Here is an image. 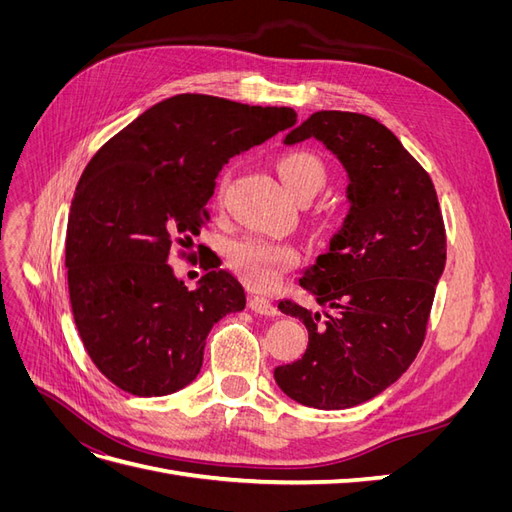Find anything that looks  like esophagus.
<instances>
[{
  "label": "esophagus",
  "mask_w": 512,
  "mask_h": 512,
  "mask_svg": "<svg viewBox=\"0 0 512 512\" xmlns=\"http://www.w3.org/2000/svg\"><path fill=\"white\" fill-rule=\"evenodd\" d=\"M247 305H250V309H252L254 314H260V316H275L277 314L275 305L269 299L256 297V294H252L250 301H247Z\"/></svg>",
  "instance_id": "obj_1"
}]
</instances>
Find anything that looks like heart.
I'll return each mask as SVG.
<instances>
[{
    "instance_id": "heart-1",
    "label": "heart",
    "mask_w": 512,
    "mask_h": 512,
    "mask_svg": "<svg viewBox=\"0 0 512 512\" xmlns=\"http://www.w3.org/2000/svg\"><path fill=\"white\" fill-rule=\"evenodd\" d=\"M277 173L292 196L312 198L327 181V166L307 149H294L277 160ZM228 175L220 181V192L226 188ZM226 260L243 282L254 288H271L280 280L282 271L299 262V252L288 243L271 241L265 237L245 235L232 239L226 247Z\"/></svg>"
}]
</instances>
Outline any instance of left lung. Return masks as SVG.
Here are the masks:
<instances>
[{"label": "left lung", "instance_id": "1", "mask_svg": "<svg viewBox=\"0 0 512 512\" xmlns=\"http://www.w3.org/2000/svg\"><path fill=\"white\" fill-rule=\"evenodd\" d=\"M305 138H318L344 164L350 213L299 280L327 312L280 303L303 320L309 344L273 376L303 406L342 410L382 393L416 359L444 271L446 230L427 170L380 121L318 111L284 143Z\"/></svg>", "mask_w": 512, "mask_h": 512}]
</instances>
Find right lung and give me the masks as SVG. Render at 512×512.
I'll use <instances>...</instances> for the list:
<instances>
[{"instance_id": "1", "label": "right lung", "mask_w": 512, "mask_h": 512, "mask_svg": "<svg viewBox=\"0 0 512 512\" xmlns=\"http://www.w3.org/2000/svg\"><path fill=\"white\" fill-rule=\"evenodd\" d=\"M294 123L286 106L179 94L89 160L68 215L70 305L89 359L121 391L162 397L188 386L213 324L245 307L243 286L220 265L209 262L188 290L168 256L190 250L207 224L222 166Z\"/></svg>"}]
</instances>
